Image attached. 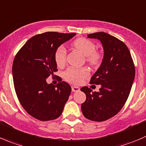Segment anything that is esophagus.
I'll return each instance as SVG.
<instances>
[{
    "instance_id": "34e87169",
    "label": "esophagus",
    "mask_w": 146,
    "mask_h": 146,
    "mask_svg": "<svg viewBox=\"0 0 146 146\" xmlns=\"http://www.w3.org/2000/svg\"><path fill=\"white\" fill-rule=\"evenodd\" d=\"M72 91L73 92H78L80 91V88L77 87V86H72Z\"/></svg>"
}]
</instances>
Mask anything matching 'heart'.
Here are the masks:
<instances>
[{
    "label": "heart",
    "mask_w": 146,
    "mask_h": 146,
    "mask_svg": "<svg viewBox=\"0 0 146 146\" xmlns=\"http://www.w3.org/2000/svg\"><path fill=\"white\" fill-rule=\"evenodd\" d=\"M73 46L78 50L83 56H86V60L90 64L96 66L101 60V55L96 51V45L91 40L84 38H79L73 42ZM55 60L56 64L61 67L66 64V49L63 46H60L55 52ZM89 70L86 68H77L70 67L64 72L63 77L68 82L74 84H79L83 79L88 76Z\"/></svg>",
    "instance_id": "1"
}]
</instances>
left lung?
<instances>
[{"label":"left lung","mask_w":146,"mask_h":146,"mask_svg":"<svg viewBox=\"0 0 146 146\" xmlns=\"http://www.w3.org/2000/svg\"><path fill=\"white\" fill-rule=\"evenodd\" d=\"M100 40L103 58L91 77V84L100 85L98 92L88 87L80 88L86 96L81 111L87 119L106 121L116 115L128 99L135 78V66L126 45L110 34L98 32L88 35Z\"/></svg>","instance_id":"obj_1"}]
</instances>
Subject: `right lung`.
<instances>
[{
	"instance_id": "obj_1",
	"label": "right lung",
	"mask_w": 146,
	"mask_h": 146,
	"mask_svg": "<svg viewBox=\"0 0 146 146\" xmlns=\"http://www.w3.org/2000/svg\"><path fill=\"white\" fill-rule=\"evenodd\" d=\"M76 33L46 32L31 38L18 51L13 63V78L18 98L28 114L42 121L61 115L71 92L61 81L54 86L46 79L58 70L55 52Z\"/></svg>"
}]
</instances>
